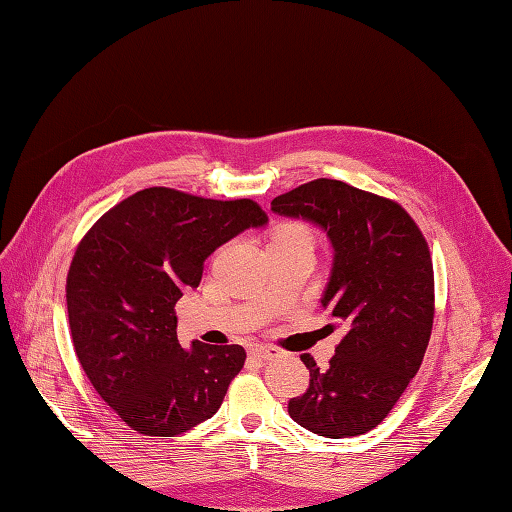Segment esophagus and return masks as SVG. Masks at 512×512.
<instances>
[{"label":"esophagus","mask_w":512,"mask_h":512,"mask_svg":"<svg viewBox=\"0 0 512 512\" xmlns=\"http://www.w3.org/2000/svg\"><path fill=\"white\" fill-rule=\"evenodd\" d=\"M281 352L273 345H255L250 347V356L257 358V361H270V358H277Z\"/></svg>","instance_id":"obj_1"}]
</instances>
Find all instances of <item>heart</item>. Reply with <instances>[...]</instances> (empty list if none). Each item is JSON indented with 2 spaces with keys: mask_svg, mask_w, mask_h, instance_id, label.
I'll list each match as a JSON object with an SVG mask.
<instances>
[{
  "mask_svg": "<svg viewBox=\"0 0 512 512\" xmlns=\"http://www.w3.org/2000/svg\"><path fill=\"white\" fill-rule=\"evenodd\" d=\"M277 239H303V242L312 244V233L308 226H303L299 222H284L275 228L270 242H277Z\"/></svg>",
  "mask_w": 512,
  "mask_h": 512,
  "instance_id": "b5f03b06",
  "label": "heart"
}]
</instances>
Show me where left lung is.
Returning a JSON list of instances; mask_svg holds the SVG:
<instances>
[{
    "label": "left lung",
    "instance_id": "left-lung-1",
    "mask_svg": "<svg viewBox=\"0 0 512 512\" xmlns=\"http://www.w3.org/2000/svg\"><path fill=\"white\" fill-rule=\"evenodd\" d=\"M270 209L328 233L334 266L321 303L345 328L328 369L301 356L310 387L290 398V418L325 438L363 436L394 409L427 352L436 314L427 239L398 202L341 180L301 184Z\"/></svg>",
    "mask_w": 512,
    "mask_h": 512
}]
</instances>
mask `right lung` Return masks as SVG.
<instances>
[{
  "label": "right lung",
  "instance_id": "1",
  "mask_svg": "<svg viewBox=\"0 0 512 512\" xmlns=\"http://www.w3.org/2000/svg\"><path fill=\"white\" fill-rule=\"evenodd\" d=\"M268 215L257 202L167 187L129 195L94 222L65 281L74 352L127 427L173 438L220 409L244 367L242 345L182 350L176 303L198 288L204 259Z\"/></svg>",
  "mask_w": 512,
  "mask_h": 512
}]
</instances>
